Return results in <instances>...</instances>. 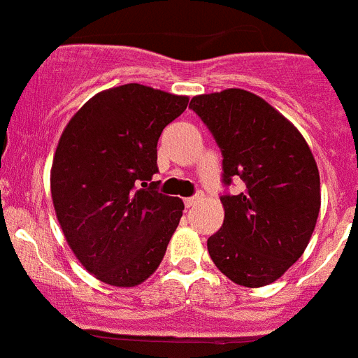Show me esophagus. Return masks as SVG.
Segmentation results:
<instances>
[{"mask_svg": "<svg viewBox=\"0 0 358 358\" xmlns=\"http://www.w3.org/2000/svg\"><path fill=\"white\" fill-rule=\"evenodd\" d=\"M202 197H204V195H202V194L194 195V197H188V199H185V204H186V206H188V208H192V206H195L197 202H201Z\"/></svg>", "mask_w": 358, "mask_h": 358, "instance_id": "34e87169", "label": "esophagus"}]
</instances>
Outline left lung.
Listing matches in <instances>:
<instances>
[{"label": "left lung", "mask_w": 358, "mask_h": 358, "mask_svg": "<svg viewBox=\"0 0 358 358\" xmlns=\"http://www.w3.org/2000/svg\"><path fill=\"white\" fill-rule=\"evenodd\" d=\"M222 152V181L245 189L222 195L224 224L208 238L218 271L256 289L276 281L305 252L321 208V182L301 132L264 98L243 90L192 98Z\"/></svg>", "instance_id": "obj_1"}]
</instances>
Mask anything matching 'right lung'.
<instances>
[{"mask_svg": "<svg viewBox=\"0 0 358 358\" xmlns=\"http://www.w3.org/2000/svg\"><path fill=\"white\" fill-rule=\"evenodd\" d=\"M188 96L141 84L94 94L62 132L52 164L53 208L85 271L107 285L154 274L182 217L181 199L159 194L157 140Z\"/></svg>", "mask_w": 358, "mask_h": 358, "instance_id": "right-lung-1", "label": "right lung"}]
</instances>
